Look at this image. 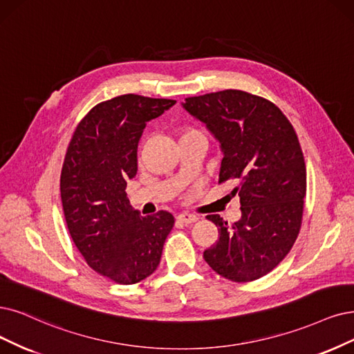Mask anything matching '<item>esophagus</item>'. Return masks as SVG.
<instances>
[{"instance_id":"34e87169","label":"esophagus","mask_w":354,"mask_h":354,"mask_svg":"<svg viewBox=\"0 0 354 354\" xmlns=\"http://www.w3.org/2000/svg\"><path fill=\"white\" fill-rule=\"evenodd\" d=\"M178 220L185 225H191V223H195V221L198 220V217L195 214H189V213H180V214H178Z\"/></svg>"}]
</instances>
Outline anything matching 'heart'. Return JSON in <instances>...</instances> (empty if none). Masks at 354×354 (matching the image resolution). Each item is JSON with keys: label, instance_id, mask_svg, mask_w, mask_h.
I'll return each instance as SVG.
<instances>
[{"label": "heart", "instance_id": "obj_1", "mask_svg": "<svg viewBox=\"0 0 354 354\" xmlns=\"http://www.w3.org/2000/svg\"><path fill=\"white\" fill-rule=\"evenodd\" d=\"M191 134H201V133H198L197 129H192V128H187V129H184L182 131V136L180 137H184V136H191Z\"/></svg>", "mask_w": 354, "mask_h": 354}]
</instances>
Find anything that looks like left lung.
I'll use <instances>...</instances> for the list:
<instances>
[{
    "label": "left lung",
    "instance_id": "obj_1",
    "mask_svg": "<svg viewBox=\"0 0 354 354\" xmlns=\"http://www.w3.org/2000/svg\"><path fill=\"white\" fill-rule=\"evenodd\" d=\"M182 108L220 142L218 182L233 180L241 198L232 226L207 216L218 241L204 251L205 263L232 281L263 277L290 252L302 225L306 167L295 129L276 104L242 90L188 97Z\"/></svg>",
    "mask_w": 354,
    "mask_h": 354
}]
</instances>
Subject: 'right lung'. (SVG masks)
Returning a JSON list of instances; mask_svg holds the SVG:
<instances>
[{"label":"right lung","instance_id":"1","mask_svg":"<svg viewBox=\"0 0 354 354\" xmlns=\"http://www.w3.org/2000/svg\"><path fill=\"white\" fill-rule=\"evenodd\" d=\"M176 100L122 95L102 102L77 125L61 172V200L71 238L86 263L120 284H134L157 268L175 223L159 212L141 216L127 197L137 174L146 124Z\"/></svg>","mask_w":354,"mask_h":354}]
</instances>
